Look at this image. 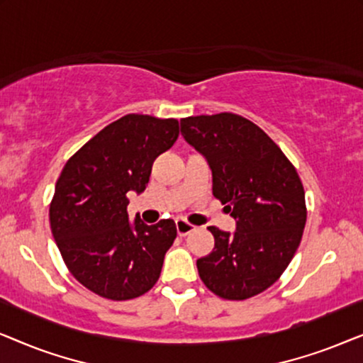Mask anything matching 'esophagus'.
I'll use <instances>...</instances> for the list:
<instances>
[{
    "label": "esophagus",
    "mask_w": 363,
    "mask_h": 363,
    "mask_svg": "<svg viewBox=\"0 0 363 363\" xmlns=\"http://www.w3.org/2000/svg\"><path fill=\"white\" fill-rule=\"evenodd\" d=\"M175 226H177V233L180 236H186L188 233H191L193 230H195V226L190 225L186 220H183V218H177Z\"/></svg>",
    "instance_id": "34e87169"
}]
</instances>
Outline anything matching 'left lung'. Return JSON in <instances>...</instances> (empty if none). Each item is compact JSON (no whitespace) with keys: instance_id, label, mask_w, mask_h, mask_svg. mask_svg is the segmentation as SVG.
Instances as JSON below:
<instances>
[{"instance_id":"left-lung-1","label":"left lung","mask_w":363,"mask_h":363,"mask_svg":"<svg viewBox=\"0 0 363 363\" xmlns=\"http://www.w3.org/2000/svg\"><path fill=\"white\" fill-rule=\"evenodd\" d=\"M182 135L203 153L213 195L236 220L220 228L210 255L196 261L211 292L228 301L261 294L294 257L306 226L304 186L296 168L256 123L231 112L182 118Z\"/></svg>"}]
</instances>
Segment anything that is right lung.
<instances>
[{"label": "right lung", "mask_w": 363, "mask_h": 363, "mask_svg": "<svg viewBox=\"0 0 363 363\" xmlns=\"http://www.w3.org/2000/svg\"><path fill=\"white\" fill-rule=\"evenodd\" d=\"M178 133L177 118L128 113L79 148L57 178L49 205L52 236L71 274L97 296L135 299L160 277L175 221H128L127 193L145 190L153 160Z\"/></svg>", "instance_id": "add662e5"}]
</instances>
